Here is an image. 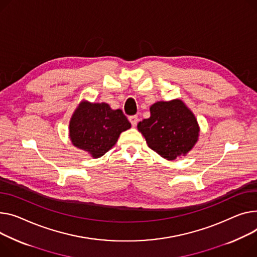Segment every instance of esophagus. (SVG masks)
Instances as JSON below:
<instances>
[{
    "label": "esophagus",
    "instance_id": "34e87169",
    "mask_svg": "<svg viewBox=\"0 0 257 257\" xmlns=\"http://www.w3.org/2000/svg\"><path fill=\"white\" fill-rule=\"evenodd\" d=\"M129 121H130L132 127H136V125H138V123H139V116L131 115V116H129Z\"/></svg>",
    "mask_w": 257,
    "mask_h": 257
}]
</instances>
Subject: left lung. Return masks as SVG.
I'll return each mask as SVG.
<instances>
[{
  "instance_id": "left-lung-1",
  "label": "left lung",
  "mask_w": 257,
  "mask_h": 257,
  "mask_svg": "<svg viewBox=\"0 0 257 257\" xmlns=\"http://www.w3.org/2000/svg\"><path fill=\"white\" fill-rule=\"evenodd\" d=\"M151 116L138 129L148 146L164 159L185 156L198 141L199 126L193 112L180 99L158 101L150 107Z\"/></svg>"
}]
</instances>
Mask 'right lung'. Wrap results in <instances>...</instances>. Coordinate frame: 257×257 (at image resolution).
Returning a JSON list of instances; mask_svg holds the SVG:
<instances>
[{
    "label": "right lung",
    "instance_id": "1",
    "mask_svg": "<svg viewBox=\"0 0 257 257\" xmlns=\"http://www.w3.org/2000/svg\"><path fill=\"white\" fill-rule=\"evenodd\" d=\"M131 124L121 109H111L107 103L81 101L69 123L70 140L93 158L103 156L117 142L119 134Z\"/></svg>",
    "mask_w": 257,
    "mask_h": 257
}]
</instances>
